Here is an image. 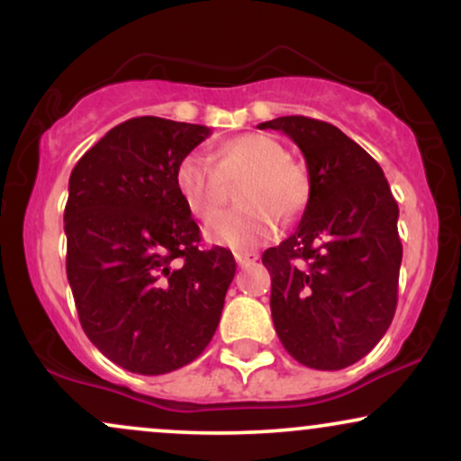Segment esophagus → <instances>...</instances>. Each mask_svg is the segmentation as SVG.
<instances>
[{
	"instance_id": "esophagus-1",
	"label": "esophagus",
	"mask_w": 461,
	"mask_h": 461,
	"mask_svg": "<svg viewBox=\"0 0 461 461\" xmlns=\"http://www.w3.org/2000/svg\"><path fill=\"white\" fill-rule=\"evenodd\" d=\"M234 258L240 267H251V264L258 262V253H253V251H236Z\"/></svg>"
}]
</instances>
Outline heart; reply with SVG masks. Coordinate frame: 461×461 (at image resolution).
I'll return each instance as SVG.
<instances>
[{
  "label": "heart",
  "mask_w": 461,
  "mask_h": 461,
  "mask_svg": "<svg viewBox=\"0 0 461 461\" xmlns=\"http://www.w3.org/2000/svg\"><path fill=\"white\" fill-rule=\"evenodd\" d=\"M210 160L188 153L176 168V188L188 212L210 221L223 208L227 186L236 188L240 208L216 216L208 238L219 245L247 249L271 236L276 219L294 221L310 201V176L285 158L279 140L267 134H242L210 149Z\"/></svg>",
  "instance_id": "obj_1"
}]
</instances>
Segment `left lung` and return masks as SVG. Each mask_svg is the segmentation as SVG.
Wrapping results in <instances>:
<instances>
[{"label": "left lung", "mask_w": 461, "mask_h": 461, "mask_svg": "<svg viewBox=\"0 0 461 461\" xmlns=\"http://www.w3.org/2000/svg\"><path fill=\"white\" fill-rule=\"evenodd\" d=\"M258 128L297 142L312 186L297 231L262 256L275 331L305 366L347 368L394 319L403 258L399 205L382 167L336 125L294 114Z\"/></svg>", "instance_id": "left-lung-1"}]
</instances>
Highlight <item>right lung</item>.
<instances>
[{
	"instance_id": "1",
	"label": "right lung",
	"mask_w": 461,
	"mask_h": 461,
	"mask_svg": "<svg viewBox=\"0 0 461 461\" xmlns=\"http://www.w3.org/2000/svg\"><path fill=\"white\" fill-rule=\"evenodd\" d=\"M208 136L205 125L136 116L68 177L67 277L79 322L130 373L186 366L219 327L234 256L199 249V225L176 188L179 160Z\"/></svg>"
}]
</instances>
